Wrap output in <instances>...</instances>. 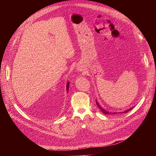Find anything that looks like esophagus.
<instances>
[{
    "label": "esophagus",
    "instance_id": "esophagus-1",
    "mask_svg": "<svg viewBox=\"0 0 156 156\" xmlns=\"http://www.w3.org/2000/svg\"><path fill=\"white\" fill-rule=\"evenodd\" d=\"M78 71H81V68H78Z\"/></svg>",
    "mask_w": 156,
    "mask_h": 156
}]
</instances>
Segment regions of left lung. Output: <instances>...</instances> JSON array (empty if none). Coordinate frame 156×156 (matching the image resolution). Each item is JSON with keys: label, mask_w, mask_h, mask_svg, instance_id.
<instances>
[{"label": "left lung", "mask_w": 156, "mask_h": 156, "mask_svg": "<svg viewBox=\"0 0 156 156\" xmlns=\"http://www.w3.org/2000/svg\"><path fill=\"white\" fill-rule=\"evenodd\" d=\"M96 104H97V105L98 106V108H99V109H100V110L103 112V113H104V114H117L116 112H109V111H105L104 109H103L101 106L99 104V103L97 102V100H96ZM133 109V108H130V109H128V110H126V111H123L122 112H120V113H126V112H128V111H131Z\"/></svg>", "instance_id": "1"}]
</instances>
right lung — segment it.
<instances>
[{
  "instance_id": "add662e5",
  "label": "right lung",
  "mask_w": 156,
  "mask_h": 156,
  "mask_svg": "<svg viewBox=\"0 0 156 156\" xmlns=\"http://www.w3.org/2000/svg\"><path fill=\"white\" fill-rule=\"evenodd\" d=\"M69 82L67 83V85H66V90H67V92H68V90H69Z\"/></svg>"
}]
</instances>
